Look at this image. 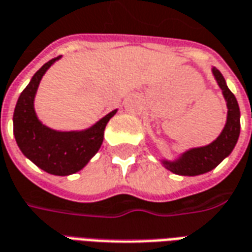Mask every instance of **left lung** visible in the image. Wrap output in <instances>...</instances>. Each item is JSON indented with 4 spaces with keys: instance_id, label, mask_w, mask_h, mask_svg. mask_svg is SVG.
Wrapping results in <instances>:
<instances>
[{
    "instance_id": "8db88e82",
    "label": "left lung",
    "mask_w": 252,
    "mask_h": 252,
    "mask_svg": "<svg viewBox=\"0 0 252 252\" xmlns=\"http://www.w3.org/2000/svg\"><path fill=\"white\" fill-rule=\"evenodd\" d=\"M212 72L220 89L222 90V95L226 102V123L220 136L210 144L189 149L175 161L162 159L163 166L176 175L198 176L210 172L232 153L240 135V109L236 96L228 89L222 73L217 68H212Z\"/></svg>"
}]
</instances>
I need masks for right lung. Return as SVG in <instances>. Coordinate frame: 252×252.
<instances>
[{
  "label": "right lung",
  "instance_id": "1",
  "mask_svg": "<svg viewBox=\"0 0 252 252\" xmlns=\"http://www.w3.org/2000/svg\"><path fill=\"white\" fill-rule=\"evenodd\" d=\"M61 56L47 61L35 73L17 99L13 113L16 143L30 161L50 175L68 176L83 169L103 142V131L117 109L83 131H56L42 124L34 99L40 80Z\"/></svg>",
  "mask_w": 252,
  "mask_h": 252
}]
</instances>
